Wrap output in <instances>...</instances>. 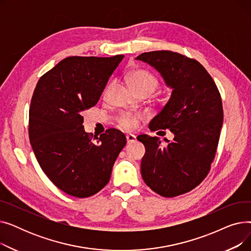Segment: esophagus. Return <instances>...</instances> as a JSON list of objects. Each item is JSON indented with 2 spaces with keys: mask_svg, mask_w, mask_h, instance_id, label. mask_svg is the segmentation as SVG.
<instances>
[{
  "mask_svg": "<svg viewBox=\"0 0 251 251\" xmlns=\"http://www.w3.org/2000/svg\"><path fill=\"white\" fill-rule=\"evenodd\" d=\"M126 139H127L128 143H133V142L136 141V136L132 135V134H129V135L126 136Z\"/></svg>",
  "mask_w": 251,
  "mask_h": 251,
  "instance_id": "34e87169",
  "label": "esophagus"
}]
</instances>
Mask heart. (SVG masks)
<instances>
[{
	"label": "heart",
	"mask_w": 251,
	"mask_h": 251,
	"mask_svg": "<svg viewBox=\"0 0 251 251\" xmlns=\"http://www.w3.org/2000/svg\"><path fill=\"white\" fill-rule=\"evenodd\" d=\"M127 81L132 89L140 96H150L159 87L160 81L157 77L146 69H135L127 75ZM114 83L111 82L103 89V98L107 99ZM143 117L139 114L122 113L117 118V125L125 131H134L139 126Z\"/></svg>",
	"instance_id": "obj_1"
}]
</instances>
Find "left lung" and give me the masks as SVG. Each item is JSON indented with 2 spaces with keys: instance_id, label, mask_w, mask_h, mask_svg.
I'll return each mask as SVG.
<instances>
[{
  "instance_id": "1",
  "label": "left lung",
  "mask_w": 251,
  "mask_h": 251,
  "mask_svg": "<svg viewBox=\"0 0 251 251\" xmlns=\"http://www.w3.org/2000/svg\"><path fill=\"white\" fill-rule=\"evenodd\" d=\"M136 60L151 65L174 89L150 123L157 133L170 129L174 139L162 147L156 136L137 137L147 151L141 161L142 178L164 197L187 193L205 179L216 157L224 117L220 91L199 61L179 52L149 51Z\"/></svg>"
}]
</instances>
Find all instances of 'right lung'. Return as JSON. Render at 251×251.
<instances>
[{"mask_svg":"<svg viewBox=\"0 0 251 251\" xmlns=\"http://www.w3.org/2000/svg\"><path fill=\"white\" fill-rule=\"evenodd\" d=\"M123 57H68L39 78L34 89L28 122L33 152L52 184L71 196L85 199L100 191L126 146L120 130L92 137L82 125L83 112L97 104Z\"/></svg>","mask_w":251,"mask_h":251,"instance_id":"1","label":"right lung"}]
</instances>
